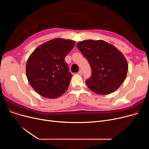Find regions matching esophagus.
Wrapping results in <instances>:
<instances>
[{
	"label": "esophagus",
	"instance_id": "1",
	"mask_svg": "<svg viewBox=\"0 0 149 149\" xmlns=\"http://www.w3.org/2000/svg\"><path fill=\"white\" fill-rule=\"evenodd\" d=\"M78 74H79V75H82L83 74V71L81 70H80L79 72H78Z\"/></svg>",
	"mask_w": 149,
	"mask_h": 149
}]
</instances>
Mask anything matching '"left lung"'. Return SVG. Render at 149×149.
Listing matches in <instances>:
<instances>
[{
	"label": "left lung",
	"instance_id": "obj_1",
	"mask_svg": "<svg viewBox=\"0 0 149 149\" xmlns=\"http://www.w3.org/2000/svg\"><path fill=\"white\" fill-rule=\"evenodd\" d=\"M77 46L91 67L92 75L86 81L88 87L100 95H107L118 89L128 70L123 54L104 40H84Z\"/></svg>",
	"mask_w": 149,
	"mask_h": 149
}]
</instances>
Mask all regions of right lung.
<instances>
[{
    "mask_svg": "<svg viewBox=\"0 0 149 149\" xmlns=\"http://www.w3.org/2000/svg\"><path fill=\"white\" fill-rule=\"evenodd\" d=\"M75 44L73 40L55 38L39 46L31 54L26 74L30 85L38 94L56 98L67 91L72 74L65 58Z\"/></svg>",
    "mask_w": 149,
    "mask_h": 149,
    "instance_id": "1",
    "label": "right lung"
}]
</instances>
